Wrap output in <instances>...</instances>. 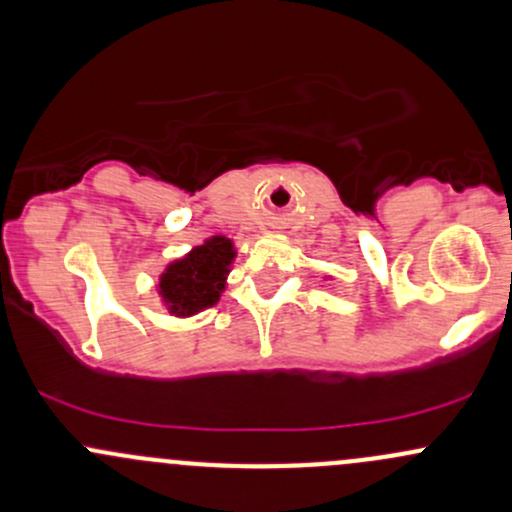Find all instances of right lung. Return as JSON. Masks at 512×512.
<instances>
[{
    "instance_id": "1",
    "label": "right lung",
    "mask_w": 512,
    "mask_h": 512,
    "mask_svg": "<svg viewBox=\"0 0 512 512\" xmlns=\"http://www.w3.org/2000/svg\"><path fill=\"white\" fill-rule=\"evenodd\" d=\"M235 250L223 235L193 247L184 260H176L161 274L159 294L171 314L191 316L208 309L225 289V274L230 272Z\"/></svg>"
}]
</instances>
